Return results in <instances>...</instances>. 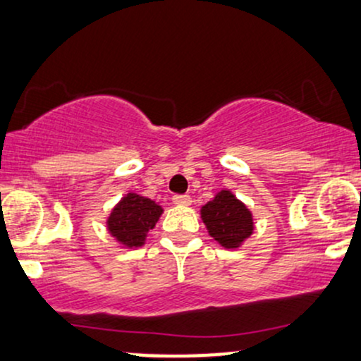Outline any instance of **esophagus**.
<instances>
[{"label": "esophagus", "mask_w": 361, "mask_h": 361, "mask_svg": "<svg viewBox=\"0 0 361 361\" xmlns=\"http://www.w3.org/2000/svg\"><path fill=\"white\" fill-rule=\"evenodd\" d=\"M173 204L188 207L192 205V198H190V195H175V197H173Z\"/></svg>", "instance_id": "esophagus-1"}]
</instances>
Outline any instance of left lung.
Wrapping results in <instances>:
<instances>
[{
	"label": "left lung",
	"instance_id": "left-lung-1",
	"mask_svg": "<svg viewBox=\"0 0 361 361\" xmlns=\"http://www.w3.org/2000/svg\"><path fill=\"white\" fill-rule=\"evenodd\" d=\"M210 238L226 250L241 247L255 231L252 214L231 190H221L200 209Z\"/></svg>",
	"mask_w": 361,
	"mask_h": 361
}]
</instances>
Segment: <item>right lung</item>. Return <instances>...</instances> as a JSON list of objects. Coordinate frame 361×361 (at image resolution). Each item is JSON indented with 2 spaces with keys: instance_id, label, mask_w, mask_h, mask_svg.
Instances as JSON below:
<instances>
[{
  "instance_id": "right-lung-1",
  "label": "right lung",
  "mask_w": 361,
  "mask_h": 361,
  "mask_svg": "<svg viewBox=\"0 0 361 361\" xmlns=\"http://www.w3.org/2000/svg\"><path fill=\"white\" fill-rule=\"evenodd\" d=\"M161 214L163 207L159 204L130 192L111 209L106 219V229L122 247H140L146 244L147 233L154 229Z\"/></svg>"
}]
</instances>
